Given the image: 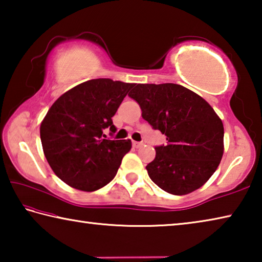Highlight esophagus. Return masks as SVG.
Segmentation results:
<instances>
[{"label": "esophagus", "mask_w": 262, "mask_h": 262, "mask_svg": "<svg viewBox=\"0 0 262 262\" xmlns=\"http://www.w3.org/2000/svg\"><path fill=\"white\" fill-rule=\"evenodd\" d=\"M133 147L134 148H141V147H143V143H142V142H136V141H133Z\"/></svg>", "instance_id": "obj_1"}]
</instances>
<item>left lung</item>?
Returning a JSON list of instances; mask_svg holds the SVG:
<instances>
[{
	"label": "left lung",
	"instance_id": "1",
	"mask_svg": "<svg viewBox=\"0 0 262 262\" xmlns=\"http://www.w3.org/2000/svg\"><path fill=\"white\" fill-rule=\"evenodd\" d=\"M128 96L139 103L142 118L166 136L155 148L147 171L159 188L185 195L214 174L224 151V128L207 101L179 84H136Z\"/></svg>",
	"mask_w": 262,
	"mask_h": 262
}]
</instances>
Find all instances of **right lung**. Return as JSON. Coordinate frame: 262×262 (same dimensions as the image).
Masks as SVG:
<instances>
[{
	"instance_id": "1",
	"label": "right lung",
	"mask_w": 262,
	"mask_h": 262,
	"mask_svg": "<svg viewBox=\"0 0 262 262\" xmlns=\"http://www.w3.org/2000/svg\"><path fill=\"white\" fill-rule=\"evenodd\" d=\"M133 86L110 78L90 79L64 92L48 110L40 126L43 154L70 187L94 192L117 174L132 142L104 139L103 132L117 130L112 117Z\"/></svg>"
}]
</instances>
